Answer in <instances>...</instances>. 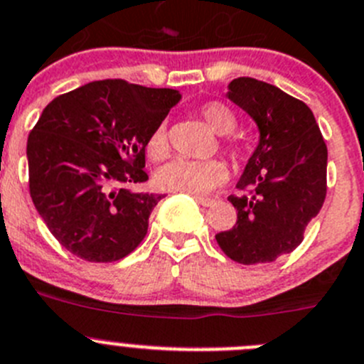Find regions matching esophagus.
<instances>
[{"instance_id":"1","label":"esophagus","mask_w":364,"mask_h":364,"mask_svg":"<svg viewBox=\"0 0 364 364\" xmlns=\"http://www.w3.org/2000/svg\"><path fill=\"white\" fill-rule=\"evenodd\" d=\"M196 202L203 207H210L214 203V200L213 198H196Z\"/></svg>"}]
</instances>
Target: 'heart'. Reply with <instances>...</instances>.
I'll use <instances>...</instances> for the list:
<instances>
[{"label": "heart", "mask_w": 364, "mask_h": 364, "mask_svg": "<svg viewBox=\"0 0 364 364\" xmlns=\"http://www.w3.org/2000/svg\"><path fill=\"white\" fill-rule=\"evenodd\" d=\"M200 117L203 123L220 136L234 132L237 127V116L220 102H209L200 109ZM223 146L232 157H237L243 150L236 137H223ZM146 150L150 159L161 161L168 155V136L166 127L159 124L151 136L148 137ZM227 178V168L220 161H186V159H175L162 166L155 175L159 189L169 193H186L191 196L205 195L214 188L221 186Z\"/></svg>", "instance_id": "heart-1"}]
</instances>
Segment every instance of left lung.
Segmentation results:
<instances>
[{
	"label": "left lung",
	"mask_w": 364,
	"mask_h": 364,
	"mask_svg": "<svg viewBox=\"0 0 364 364\" xmlns=\"http://www.w3.org/2000/svg\"><path fill=\"white\" fill-rule=\"evenodd\" d=\"M228 98L257 123L261 139L228 200L237 210L230 230L216 234L223 254L240 264L273 262L304 241L327 195V144L302 100L266 82L240 76Z\"/></svg>",
	"instance_id": "8db88e82"
}]
</instances>
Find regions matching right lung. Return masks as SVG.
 <instances>
[{"label":"right lung","mask_w":364,"mask_h":364,"mask_svg":"<svg viewBox=\"0 0 364 364\" xmlns=\"http://www.w3.org/2000/svg\"><path fill=\"white\" fill-rule=\"evenodd\" d=\"M178 100L175 89L114 78L48 103L26 144L28 188L65 250L89 262H114L139 247L164 195L128 188L148 180V137Z\"/></svg>","instance_id":"right-lung-1"}]
</instances>
